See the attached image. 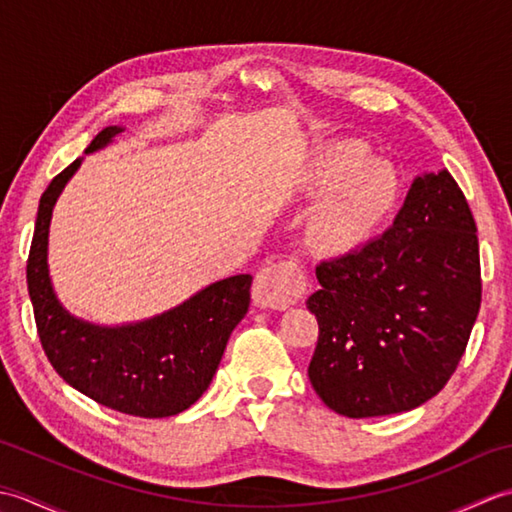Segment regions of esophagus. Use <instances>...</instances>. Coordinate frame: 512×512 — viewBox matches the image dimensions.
<instances>
[{
    "label": "esophagus",
    "mask_w": 512,
    "mask_h": 512,
    "mask_svg": "<svg viewBox=\"0 0 512 512\" xmlns=\"http://www.w3.org/2000/svg\"><path fill=\"white\" fill-rule=\"evenodd\" d=\"M306 292V273L295 262L262 268L255 277L253 299L259 308L286 310Z\"/></svg>",
    "instance_id": "34e87169"
}]
</instances>
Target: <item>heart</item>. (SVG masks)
Returning a JSON list of instances; mask_svg holds the SVG:
<instances>
[{
  "label": "heart",
  "instance_id": "b5f03b06",
  "mask_svg": "<svg viewBox=\"0 0 512 512\" xmlns=\"http://www.w3.org/2000/svg\"><path fill=\"white\" fill-rule=\"evenodd\" d=\"M312 189H325L310 217V235L330 253L358 246L396 204L400 178L389 160L367 156L361 140H334L314 151Z\"/></svg>",
  "mask_w": 512,
  "mask_h": 512
}]
</instances>
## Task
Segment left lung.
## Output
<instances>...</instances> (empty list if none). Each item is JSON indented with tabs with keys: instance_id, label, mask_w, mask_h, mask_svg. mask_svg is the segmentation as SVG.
Instances as JSON below:
<instances>
[{
	"instance_id": "obj_1",
	"label": "left lung",
	"mask_w": 512,
	"mask_h": 512,
	"mask_svg": "<svg viewBox=\"0 0 512 512\" xmlns=\"http://www.w3.org/2000/svg\"><path fill=\"white\" fill-rule=\"evenodd\" d=\"M310 383L332 411H411L449 383L482 303L477 226L447 169L413 180L389 231L317 266Z\"/></svg>"
}]
</instances>
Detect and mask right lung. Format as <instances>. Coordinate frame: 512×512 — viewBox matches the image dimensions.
Wrapping results in <instances>:
<instances>
[{
  "instance_id": "1",
  "label": "right lung",
  "mask_w": 512,
  "mask_h": 512,
  "mask_svg": "<svg viewBox=\"0 0 512 512\" xmlns=\"http://www.w3.org/2000/svg\"><path fill=\"white\" fill-rule=\"evenodd\" d=\"M121 132L123 127H105L85 154L110 145ZM79 167L76 158L43 191L28 255V295L43 352L65 383L99 405L138 418L176 416L211 385L228 336L248 312L253 277L215 281L140 323L107 328L72 317L50 284L48 231L54 202Z\"/></svg>"
}]
</instances>
